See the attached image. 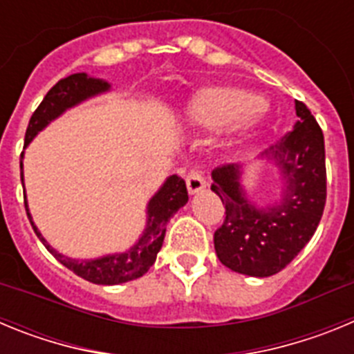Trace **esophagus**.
I'll return each instance as SVG.
<instances>
[{
  "instance_id": "obj_1",
  "label": "esophagus",
  "mask_w": 354,
  "mask_h": 354,
  "mask_svg": "<svg viewBox=\"0 0 354 354\" xmlns=\"http://www.w3.org/2000/svg\"><path fill=\"white\" fill-rule=\"evenodd\" d=\"M186 186L187 192L192 193V195H195V193L204 192L205 187H207V180L204 179V175L200 174L198 170H192L186 175Z\"/></svg>"
}]
</instances>
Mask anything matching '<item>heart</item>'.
<instances>
[{"label":"heart","mask_w":354,"mask_h":354,"mask_svg":"<svg viewBox=\"0 0 354 354\" xmlns=\"http://www.w3.org/2000/svg\"><path fill=\"white\" fill-rule=\"evenodd\" d=\"M264 106L252 92L228 86L202 90L186 108L187 120L202 127H221L234 122L239 127L253 126Z\"/></svg>","instance_id":"heart-1"}]
</instances>
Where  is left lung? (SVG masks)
Masks as SVG:
<instances>
[{"instance_id":"left-lung-1","label":"left lung","mask_w":354,"mask_h":354,"mask_svg":"<svg viewBox=\"0 0 354 354\" xmlns=\"http://www.w3.org/2000/svg\"><path fill=\"white\" fill-rule=\"evenodd\" d=\"M298 122L277 145L261 154L282 175V195L274 205H253L241 186V165L212 170L211 189L225 207L214 232V250L228 270L248 277L282 271L312 239L326 204L324 136L310 109L296 101Z\"/></svg>"}]
</instances>
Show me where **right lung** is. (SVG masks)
<instances>
[{
    "mask_svg": "<svg viewBox=\"0 0 354 354\" xmlns=\"http://www.w3.org/2000/svg\"><path fill=\"white\" fill-rule=\"evenodd\" d=\"M109 83L104 80L90 77L84 72H77L72 76L64 77L46 93L35 113L31 115L30 124L26 129V138H24V147L30 145V142L35 138L39 131L48 126L49 122L60 117L65 109L86 101L97 93L108 92ZM23 156L21 154V183H24L23 177ZM187 202V189L186 183L180 179L179 175L168 177L167 183L159 187V192L150 198L147 205V227L143 230L138 243L124 253H113V255H104L101 259H90V261H80V259L65 257L62 253L56 252L48 241L44 239L39 228L35 227L31 220L28 202L24 198V207L30 218V223L35 230L37 237L42 241V245L55 255V259L62 262L65 268L76 273L77 277L84 278L92 283L99 286H117V283L129 282L134 278H140L150 270V266L156 262L158 252L162 246L165 232H167V223L171 216L179 211Z\"/></svg>",
    "mask_w": 354,
    "mask_h": 354,
    "instance_id": "obj_1",
    "label": "right lung"
}]
</instances>
